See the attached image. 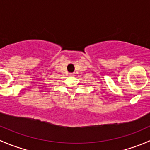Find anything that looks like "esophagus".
I'll return each instance as SVG.
<instances>
[{"label": "esophagus", "instance_id": "1", "mask_svg": "<svg viewBox=\"0 0 150 150\" xmlns=\"http://www.w3.org/2000/svg\"><path fill=\"white\" fill-rule=\"evenodd\" d=\"M69 75H71V76H74V75H75V73H74V72L73 73H70L69 74Z\"/></svg>", "mask_w": 150, "mask_h": 150}]
</instances>
